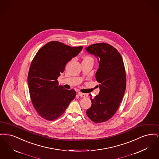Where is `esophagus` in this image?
<instances>
[{
  "mask_svg": "<svg viewBox=\"0 0 159 159\" xmlns=\"http://www.w3.org/2000/svg\"><path fill=\"white\" fill-rule=\"evenodd\" d=\"M79 95L82 98H87L88 97V95L87 93H82V92H79L78 93Z\"/></svg>",
  "mask_w": 159,
  "mask_h": 159,
  "instance_id": "34e87169",
  "label": "esophagus"
}]
</instances>
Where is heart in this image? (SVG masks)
I'll return each mask as SVG.
<instances>
[{"label": "heart", "mask_w": 159, "mask_h": 159, "mask_svg": "<svg viewBox=\"0 0 159 159\" xmlns=\"http://www.w3.org/2000/svg\"><path fill=\"white\" fill-rule=\"evenodd\" d=\"M84 60H92L93 61V58L90 57V56H88V55H86L84 57Z\"/></svg>", "instance_id": "heart-1"}]
</instances>
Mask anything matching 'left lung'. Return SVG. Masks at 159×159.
Returning <instances> with one entry per match:
<instances>
[{
	"mask_svg": "<svg viewBox=\"0 0 159 159\" xmlns=\"http://www.w3.org/2000/svg\"><path fill=\"white\" fill-rule=\"evenodd\" d=\"M97 58L99 68L95 77L100 91L94 98L86 114L92 121L104 122L116 113L123 97L126 77L124 63L120 53L113 46L100 43L85 48Z\"/></svg>",
	"mask_w": 159,
	"mask_h": 159,
	"instance_id": "obj_1",
	"label": "left lung"
}]
</instances>
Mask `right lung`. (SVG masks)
<instances>
[{
	"mask_svg": "<svg viewBox=\"0 0 159 159\" xmlns=\"http://www.w3.org/2000/svg\"><path fill=\"white\" fill-rule=\"evenodd\" d=\"M82 46L70 47L57 41L41 48L31 64L28 85L31 100L38 114L47 120L58 119L75 98L76 91L66 89L57 79L66 64L80 52Z\"/></svg>",
	"mask_w": 159,
	"mask_h": 159,
	"instance_id": "1",
	"label": "right lung"
}]
</instances>
